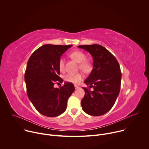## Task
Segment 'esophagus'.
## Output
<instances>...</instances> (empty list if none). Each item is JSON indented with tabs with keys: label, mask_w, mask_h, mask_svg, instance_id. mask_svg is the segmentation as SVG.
<instances>
[{
	"label": "esophagus",
	"mask_w": 149,
	"mask_h": 149,
	"mask_svg": "<svg viewBox=\"0 0 149 149\" xmlns=\"http://www.w3.org/2000/svg\"><path fill=\"white\" fill-rule=\"evenodd\" d=\"M74 87H75V90H77V89H78V88H79V87H78V86H76V85H75Z\"/></svg>",
	"instance_id": "34e87169"
}]
</instances>
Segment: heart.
I'll use <instances>...</instances> for the list:
<instances>
[{"label": "heart", "instance_id": "1", "mask_svg": "<svg viewBox=\"0 0 149 149\" xmlns=\"http://www.w3.org/2000/svg\"><path fill=\"white\" fill-rule=\"evenodd\" d=\"M71 57L74 59L76 62L79 63V68L83 72L88 73L90 72L93 69L92 63L86 58V55L81 51H75L70 54ZM59 69L61 71L65 70V61L63 58H61L58 62ZM84 78V75L82 73L78 72L77 74H68L64 77V80L68 82L73 84H78Z\"/></svg>", "mask_w": 149, "mask_h": 149}]
</instances>
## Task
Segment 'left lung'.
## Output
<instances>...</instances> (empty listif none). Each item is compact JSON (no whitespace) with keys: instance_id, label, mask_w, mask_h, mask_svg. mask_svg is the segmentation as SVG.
Returning <instances> with one entry per match:
<instances>
[{"instance_id":"obj_1","label":"left lung","mask_w":149,"mask_h":149,"mask_svg":"<svg viewBox=\"0 0 149 149\" xmlns=\"http://www.w3.org/2000/svg\"><path fill=\"white\" fill-rule=\"evenodd\" d=\"M93 56V69L84 82L88 88L82 87L85 95L81 101L82 109L93 116H102L111 110L119 94L121 72L115 56L101 45H79ZM93 87L91 92L90 88Z\"/></svg>"}]
</instances>
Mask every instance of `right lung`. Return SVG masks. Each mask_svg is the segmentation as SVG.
<instances>
[{
  "instance_id": "right-lung-1",
  "label": "right lung",
  "mask_w": 149,
  "mask_h": 149,
  "mask_svg": "<svg viewBox=\"0 0 149 149\" xmlns=\"http://www.w3.org/2000/svg\"><path fill=\"white\" fill-rule=\"evenodd\" d=\"M72 46L44 45L37 49L28 61L25 81L28 98L36 110L47 117H56L64 112L68 99L75 90L70 82H65L59 88L54 87L55 83L63 82L59 77V60Z\"/></svg>"
}]
</instances>
